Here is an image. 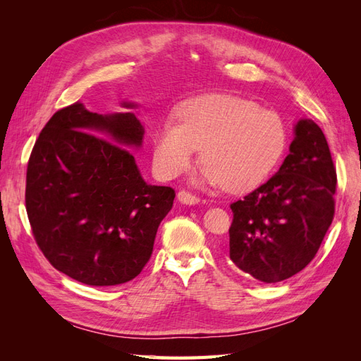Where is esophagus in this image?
Returning a JSON list of instances; mask_svg holds the SVG:
<instances>
[{
  "label": "esophagus",
  "mask_w": 361,
  "mask_h": 361,
  "mask_svg": "<svg viewBox=\"0 0 361 361\" xmlns=\"http://www.w3.org/2000/svg\"><path fill=\"white\" fill-rule=\"evenodd\" d=\"M178 199H179L182 203H187V204H195V203L200 202L199 195L191 194V192L187 191V190H180V191L178 192Z\"/></svg>",
  "instance_id": "1"
}]
</instances>
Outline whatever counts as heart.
Wrapping results in <instances>:
<instances>
[{"label": "heart", "mask_w": 361, "mask_h": 361, "mask_svg": "<svg viewBox=\"0 0 361 361\" xmlns=\"http://www.w3.org/2000/svg\"><path fill=\"white\" fill-rule=\"evenodd\" d=\"M178 123H161L152 137L154 164L162 178L187 171L202 149L204 178L226 191L256 188L286 149V125L280 114L231 94H204L185 101Z\"/></svg>", "instance_id": "b5f03b06"}]
</instances>
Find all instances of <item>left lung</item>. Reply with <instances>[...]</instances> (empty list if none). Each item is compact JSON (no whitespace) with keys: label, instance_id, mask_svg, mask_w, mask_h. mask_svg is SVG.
<instances>
[{"label":"left lung","instance_id":"obj_1","mask_svg":"<svg viewBox=\"0 0 361 361\" xmlns=\"http://www.w3.org/2000/svg\"><path fill=\"white\" fill-rule=\"evenodd\" d=\"M289 155L274 176L233 202L228 255L264 283H277L307 267L334 218L336 166L322 129L300 120Z\"/></svg>","mask_w":361,"mask_h":361}]
</instances>
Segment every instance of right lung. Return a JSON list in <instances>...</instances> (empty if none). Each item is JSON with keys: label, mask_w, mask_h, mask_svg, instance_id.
<instances>
[{"label": "right lung", "mask_w": 361, "mask_h": 361, "mask_svg": "<svg viewBox=\"0 0 361 361\" xmlns=\"http://www.w3.org/2000/svg\"><path fill=\"white\" fill-rule=\"evenodd\" d=\"M143 133L133 113L102 116L75 102L49 118L31 150L25 207L32 236L54 268L84 285L135 279L173 206L174 190L147 185L123 147L140 146Z\"/></svg>", "instance_id": "obj_1"}]
</instances>
